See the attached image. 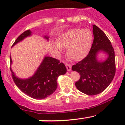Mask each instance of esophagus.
I'll list each match as a JSON object with an SVG mask.
<instances>
[{
	"label": "esophagus",
	"mask_w": 125,
	"mask_h": 125,
	"mask_svg": "<svg viewBox=\"0 0 125 125\" xmlns=\"http://www.w3.org/2000/svg\"><path fill=\"white\" fill-rule=\"evenodd\" d=\"M65 66H66V70H67L68 71H70L71 70V65L68 63H66L65 64Z\"/></svg>",
	"instance_id": "34e87169"
}]
</instances>
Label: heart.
Returning a JSON list of instances; mask_svg holds the SVG:
<instances>
[{"label":"heart","mask_w":125,"mask_h":125,"mask_svg":"<svg viewBox=\"0 0 125 125\" xmlns=\"http://www.w3.org/2000/svg\"><path fill=\"white\" fill-rule=\"evenodd\" d=\"M93 41L92 32L87 29H74L61 35L58 38L57 44L54 48L59 52L62 48H67V57L72 60L83 59L90 49Z\"/></svg>","instance_id":"1"}]
</instances>
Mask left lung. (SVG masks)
<instances>
[{
	"mask_svg": "<svg viewBox=\"0 0 125 125\" xmlns=\"http://www.w3.org/2000/svg\"><path fill=\"white\" fill-rule=\"evenodd\" d=\"M94 39L87 57L72 66L73 71L80 74L75 83L76 88L88 95H95L103 92L113 80L115 74V52L111 42L102 30L93 25ZM102 51L108 54L105 61H99L97 55Z\"/></svg>",
	"mask_w": 125,
	"mask_h": 125,
	"instance_id": "1",
	"label": "left lung"
}]
</instances>
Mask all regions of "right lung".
Segmentation results:
<instances>
[{"label": "right lung", "mask_w": 125, "mask_h": 125, "mask_svg": "<svg viewBox=\"0 0 125 125\" xmlns=\"http://www.w3.org/2000/svg\"><path fill=\"white\" fill-rule=\"evenodd\" d=\"M31 31L28 30L21 34L15 40L13 46L21 42L27 37L31 35ZM48 39L49 37L45 36ZM12 63L10 57V64ZM11 71L12 78L17 87L25 94L35 99H44L52 94L57 87L58 77L65 74L66 68L63 63L51 57H44L43 62L35 73L29 78L22 79L18 78Z\"/></svg>", "instance_id": "add662e5"}]
</instances>
